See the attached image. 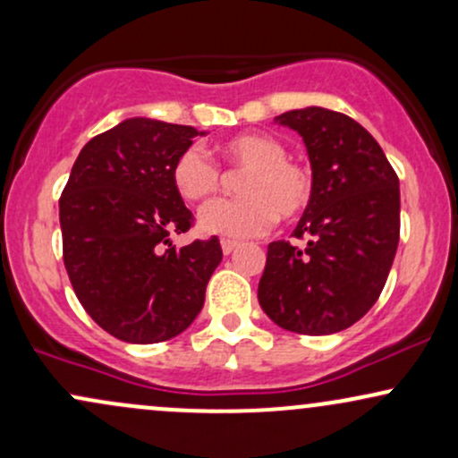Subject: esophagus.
I'll return each mask as SVG.
<instances>
[{
  "instance_id": "obj_1",
  "label": "esophagus",
  "mask_w": 458,
  "mask_h": 458,
  "mask_svg": "<svg viewBox=\"0 0 458 458\" xmlns=\"http://www.w3.org/2000/svg\"><path fill=\"white\" fill-rule=\"evenodd\" d=\"M236 247H239V243H236V241L222 239V250H224V254H225V256H228V254H233V251L236 250Z\"/></svg>"
}]
</instances>
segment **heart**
I'll return each instance as SVG.
<instances>
[{
	"instance_id": "heart-1",
	"label": "heart",
	"mask_w": 458,
	"mask_h": 458,
	"mask_svg": "<svg viewBox=\"0 0 458 458\" xmlns=\"http://www.w3.org/2000/svg\"><path fill=\"white\" fill-rule=\"evenodd\" d=\"M230 170L245 172L239 199L213 202L199 213V230L225 239L265 234L277 217L295 219L308 208L314 193L312 170L286 157V146L273 135L243 133L219 146ZM172 185L189 204L211 199L222 187V172L202 150L191 146L172 163Z\"/></svg>"
}]
</instances>
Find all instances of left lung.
Returning <instances> with one entry per match:
<instances>
[{"mask_svg":"<svg viewBox=\"0 0 458 458\" xmlns=\"http://www.w3.org/2000/svg\"><path fill=\"white\" fill-rule=\"evenodd\" d=\"M276 123L308 148L314 193L293 236L273 241L259 284L260 308L282 329L327 335L375 306L401 236V189L381 146L349 115L293 109Z\"/></svg>","mask_w":458,"mask_h":458,"instance_id":"obj_1","label":"left lung"}]
</instances>
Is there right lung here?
<instances>
[{
  "label": "right lung",
  "mask_w": 458,
  "mask_h": 458,
  "mask_svg": "<svg viewBox=\"0 0 458 458\" xmlns=\"http://www.w3.org/2000/svg\"><path fill=\"white\" fill-rule=\"evenodd\" d=\"M198 129L129 118L79 152L60 198L64 267L94 323L114 338L155 344L182 334L222 262L217 236L185 247L193 215L172 185V163Z\"/></svg>",
  "instance_id": "add662e5"
}]
</instances>
